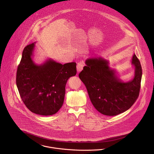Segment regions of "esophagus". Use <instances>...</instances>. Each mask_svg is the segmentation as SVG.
<instances>
[{"mask_svg":"<svg viewBox=\"0 0 154 154\" xmlns=\"http://www.w3.org/2000/svg\"><path fill=\"white\" fill-rule=\"evenodd\" d=\"M83 66H84V62L83 61L82 62H80L77 63V72H80L83 68Z\"/></svg>","mask_w":154,"mask_h":154,"instance_id":"1","label":"esophagus"}]
</instances>
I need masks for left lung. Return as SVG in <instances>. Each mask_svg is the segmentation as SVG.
<instances>
[{"label": "left lung", "mask_w": 154, "mask_h": 154, "mask_svg": "<svg viewBox=\"0 0 154 154\" xmlns=\"http://www.w3.org/2000/svg\"><path fill=\"white\" fill-rule=\"evenodd\" d=\"M134 78L125 82L101 57L88 59L79 76L85 84L94 108L105 116H114L128 110L138 97L142 77L140 62L134 54Z\"/></svg>", "instance_id": "obj_1"}]
</instances>
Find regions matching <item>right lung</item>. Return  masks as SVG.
Segmentation results:
<instances>
[{
	"label": "right lung",
	"instance_id": "right-lung-1",
	"mask_svg": "<svg viewBox=\"0 0 154 154\" xmlns=\"http://www.w3.org/2000/svg\"><path fill=\"white\" fill-rule=\"evenodd\" d=\"M35 42L24 48L16 75L20 97L32 112L52 116L62 108L65 86L69 78L76 75V63L64 65L49 59L37 65L32 60Z\"/></svg>",
	"mask_w": 154,
	"mask_h": 154
}]
</instances>
